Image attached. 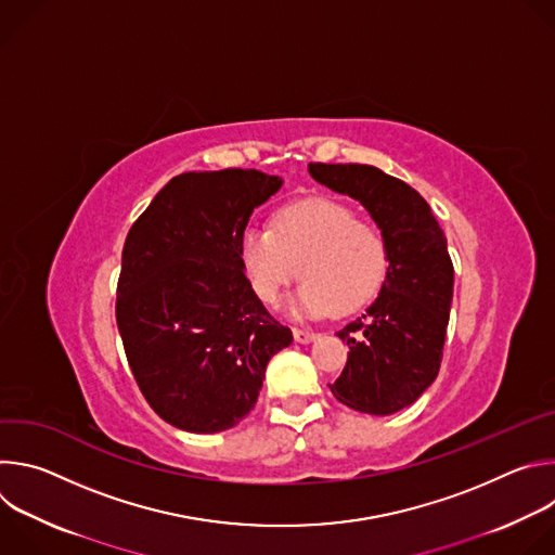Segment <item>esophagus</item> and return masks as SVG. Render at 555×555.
Wrapping results in <instances>:
<instances>
[{
	"label": "esophagus",
	"mask_w": 555,
	"mask_h": 555,
	"mask_svg": "<svg viewBox=\"0 0 555 555\" xmlns=\"http://www.w3.org/2000/svg\"><path fill=\"white\" fill-rule=\"evenodd\" d=\"M294 338H296V343H300V345H307V343H311V340L319 338V334L307 332V330H294Z\"/></svg>",
	"instance_id": "34e87169"
}]
</instances>
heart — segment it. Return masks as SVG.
<instances>
[{
	"label": "heart",
	"mask_w": 555,
	"mask_h": 555,
	"mask_svg": "<svg viewBox=\"0 0 555 555\" xmlns=\"http://www.w3.org/2000/svg\"><path fill=\"white\" fill-rule=\"evenodd\" d=\"M240 259L255 294L276 305L298 276L289 302L294 315L349 313L369 302L386 272L382 232L327 197L300 199L276 210L272 228L248 225L240 240Z\"/></svg>",
	"instance_id": "heart-1"
}]
</instances>
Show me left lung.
<instances>
[{"mask_svg":"<svg viewBox=\"0 0 555 555\" xmlns=\"http://www.w3.org/2000/svg\"><path fill=\"white\" fill-rule=\"evenodd\" d=\"M309 176L358 199L386 244V276L366 311L343 327L349 345L334 398L369 415L411 406L435 382L452 305L454 268L428 202L406 182L369 165L309 163Z\"/></svg>","mask_w":555,"mask_h":555,"instance_id":"obj_1","label":"left lung"}]
</instances>
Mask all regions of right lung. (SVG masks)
I'll list each match as a JSON object with an SVG mask.
<instances>
[{
  "label": "right lung",
  "mask_w": 555,
  "mask_h": 555,
  "mask_svg": "<svg viewBox=\"0 0 555 555\" xmlns=\"http://www.w3.org/2000/svg\"><path fill=\"white\" fill-rule=\"evenodd\" d=\"M283 180L257 169L173 178L131 225L116 323L149 406L186 433H221L257 404L292 345L246 279L240 240Z\"/></svg>",
  "instance_id": "obj_1"
}]
</instances>
